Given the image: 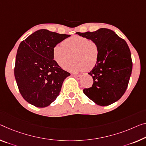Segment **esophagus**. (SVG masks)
I'll list each match as a JSON object with an SVG mask.
<instances>
[{
    "instance_id": "1",
    "label": "esophagus",
    "mask_w": 146,
    "mask_h": 146,
    "mask_svg": "<svg viewBox=\"0 0 146 146\" xmlns=\"http://www.w3.org/2000/svg\"><path fill=\"white\" fill-rule=\"evenodd\" d=\"M72 76L78 80H79L80 78H81V75H79V74H72Z\"/></svg>"
}]
</instances>
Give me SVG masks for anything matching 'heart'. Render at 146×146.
I'll return each mask as SVG.
<instances>
[{"mask_svg":"<svg viewBox=\"0 0 146 146\" xmlns=\"http://www.w3.org/2000/svg\"><path fill=\"white\" fill-rule=\"evenodd\" d=\"M73 72H83L93 69L99 58V48L95 42L81 36H73L55 45L53 57L60 68Z\"/></svg>","mask_w":146,"mask_h":146,"instance_id":"1","label":"heart"}]
</instances>
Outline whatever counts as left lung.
Masks as SVG:
<instances>
[{
	"label": "left lung",
	"instance_id": "1",
	"mask_svg": "<svg viewBox=\"0 0 146 146\" xmlns=\"http://www.w3.org/2000/svg\"><path fill=\"white\" fill-rule=\"evenodd\" d=\"M76 34L95 42L99 48L97 63L88 73L93 78V86L84 89V94L102 106L117 101L126 91L133 69L127 42L113 31L105 28Z\"/></svg>",
	"mask_w": 146,
	"mask_h": 146
}]
</instances>
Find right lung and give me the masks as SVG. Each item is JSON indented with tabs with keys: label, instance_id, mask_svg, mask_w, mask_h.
Wrapping results in <instances>:
<instances>
[{
	"label": "right lung",
	"instance_id": "obj_1",
	"mask_svg": "<svg viewBox=\"0 0 146 146\" xmlns=\"http://www.w3.org/2000/svg\"><path fill=\"white\" fill-rule=\"evenodd\" d=\"M69 36L40 29L20 43L14 76L21 95L33 106L50 105L59 95L64 80L70 75L53 57L54 46Z\"/></svg>",
	"mask_w": 146,
	"mask_h": 146
}]
</instances>
